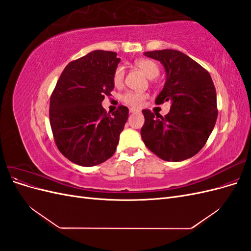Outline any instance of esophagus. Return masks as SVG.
Masks as SVG:
<instances>
[{
    "instance_id": "obj_1",
    "label": "esophagus",
    "mask_w": 251,
    "mask_h": 251,
    "mask_svg": "<svg viewBox=\"0 0 251 251\" xmlns=\"http://www.w3.org/2000/svg\"><path fill=\"white\" fill-rule=\"evenodd\" d=\"M130 113L135 114V113H139V111L138 110H134V109H130Z\"/></svg>"
}]
</instances>
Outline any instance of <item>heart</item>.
Instances as JSON below:
<instances>
[{"mask_svg": "<svg viewBox=\"0 0 251 251\" xmlns=\"http://www.w3.org/2000/svg\"><path fill=\"white\" fill-rule=\"evenodd\" d=\"M135 65L137 66L139 69L147 75L149 78H154L159 74V67L158 65L153 62V60L148 59V58H140L137 59L135 62ZM125 78V70L123 67H117L115 72H114L113 75V81L114 85L119 87L123 85ZM147 98V94L144 93H139V92H133V91H130V92H126L124 95V101L130 105L132 108H139L144 101V100Z\"/></svg>", "mask_w": 251, "mask_h": 251, "instance_id": "heart-1", "label": "heart"}]
</instances>
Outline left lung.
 Masks as SVG:
<instances>
[{
	"instance_id": "8db88e82",
	"label": "left lung",
	"mask_w": 251,
	"mask_h": 251,
	"mask_svg": "<svg viewBox=\"0 0 251 251\" xmlns=\"http://www.w3.org/2000/svg\"><path fill=\"white\" fill-rule=\"evenodd\" d=\"M160 62L166 73L155 102L171 101L163 117L142 110L141 138L147 148L165 161H183L205 146L218 117L216 88L209 73L184 53L164 49L144 52Z\"/></svg>"
}]
</instances>
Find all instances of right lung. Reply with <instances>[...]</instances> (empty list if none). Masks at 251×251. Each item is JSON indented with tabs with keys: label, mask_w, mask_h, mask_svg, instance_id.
Instances as JSON below:
<instances>
[{
	"label": "right lung",
	"mask_w": 251,
	"mask_h": 251,
	"mask_svg": "<svg viewBox=\"0 0 251 251\" xmlns=\"http://www.w3.org/2000/svg\"><path fill=\"white\" fill-rule=\"evenodd\" d=\"M117 53L95 50L69 63L50 98V126L56 147L81 166H94L111 158L128 117L120 105L112 115L101 102L114 89Z\"/></svg>",
	"instance_id": "add662e5"
}]
</instances>
